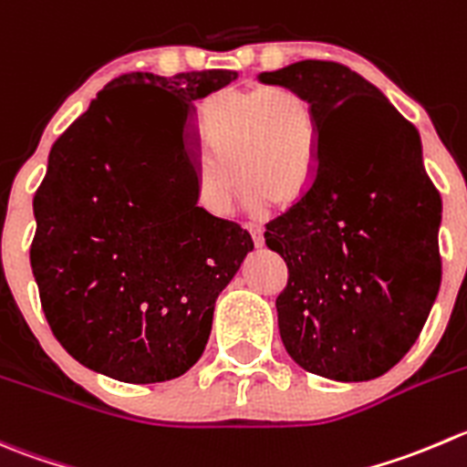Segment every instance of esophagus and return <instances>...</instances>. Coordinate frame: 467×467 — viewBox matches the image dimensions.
I'll return each instance as SVG.
<instances>
[{
    "mask_svg": "<svg viewBox=\"0 0 467 467\" xmlns=\"http://www.w3.org/2000/svg\"><path fill=\"white\" fill-rule=\"evenodd\" d=\"M246 230H248V233H251V237H253V242H255V246H262V244H265V230H262L260 225L246 223Z\"/></svg>",
    "mask_w": 467,
    "mask_h": 467,
    "instance_id": "esophagus-1",
    "label": "esophagus"
}]
</instances>
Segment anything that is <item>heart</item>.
I'll list each match as a JSON object with an SVG mask.
<instances>
[{
    "label": "heart",
    "mask_w": 467,
    "mask_h": 467,
    "mask_svg": "<svg viewBox=\"0 0 467 467\" xmlns=\"http://www.w3.org/2000/svg\"><path fill=\"white\" fill-rule=\"evenodd\" d=\"M319 152V119L312 99L289 86L221 88L201 107L198 205L225 216L237 187L251 207H289L312 184Z\"/></svg>",
    "instance_id": "1"
}]
</instances>
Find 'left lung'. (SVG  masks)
Returning <instances> with one entry per match:
<instances>
[{
	"label": "left lung",
	"mask_w": 467,
	"mask_h": 467,
	"mask_svg": "<svg viewBox=\"0 0 467 467\" xmlns=\"http://www.w3.org/2000/svg\"><path fill=\"white\" fill-rule=\"evenodd\" d=\"M257 79L306 93L319 119L312 184L265 233L289 269L275 298L285 348L333 381L383 377L420 337L441 289L442 201L418 130L342 63L298 61ZM348 103L357 111L344 117Z\"/></svg>",
	"instance_id": "left-lung-1"
}]
</instances>
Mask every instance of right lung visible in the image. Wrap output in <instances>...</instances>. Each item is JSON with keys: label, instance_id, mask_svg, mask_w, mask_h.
Wrapping results in <instances>:
<instances>
[{"label": "right lung", "instance_id": "right-lung-1", "mask_svg": "<svg viewBox=\"0 0 467 467\" xmlns=\"http://www.w3.org/2000/svg\"><path fill=\"white\" fill-rule=\"evenodd\" d=\"M234 70L109 81L57 139L34 196L31 271L54 337L125 383L182 377L253 239L198 207L193 102Z\"/></svg>", "mask_w": 467, "mask_h": 467}]
</instances>
